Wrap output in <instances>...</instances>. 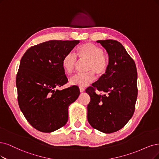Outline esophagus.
<instances>
[{
	"label": "esophagus",
	"mask_w": 159,
	"mask_h": 159,
	"mask_svg": "<svg viewBox=\"0 0 159 159\" xmlns=\"http://www.w3.org/2000/svg\"><path fill=\"white\" fill-rule=\"evenodd\" d=\"M79 90H80V92H83L84 91V89H83V88L80 87V88H79Z\"/></svg>",
	"instance_id": "34e87169"
}]
</instances>
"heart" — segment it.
Returning a JSON list of instances; mask_svg holds the SVG:
<instances>
[{"label":"heart","instance_id":"obj_1","mask_svg":"<svg viewBox=\"0 0 159 159\" xmlns=\"http://www.w3.org/2000/svg\"><path fill=\"white\" fill-rule=\"evenodd\" d=\"M76 53L80 61L88 62L86 67L88 73L72 76L69 80L70 84L85 87L94 80V73L99 77L106 74L109 66V59L100 47L87 43L80 46ZM77 63L78 60L76 56L73 53H68L62 60V67L65 73L69 75H71Z\"/></svg>","mask_w":159,"mask_h":159}]
</instances>
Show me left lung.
Here are the masks:
<instances>
[{
	"instance_id": "obj_1",
	"label": "left lung",
	"mask_w": 159,
	"mask_h": 159,
	"mask_svg": "<svg viewBox=\"0 0 159 159\" xmlns=\"http://www.w3.org/2000/svg\"><path fill=\"white\" fill-rule=\"evenodd\" d=\"M97 43L107 52L109 66L106 74L86 90L90 97L87 118L93 128L110 134L124 127L133 116L138 73L136 63L120 43L111 39ZM96 90L103 93L97 95Z\"/></svg>"
}]
</instances>
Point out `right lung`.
Segmentation results:
<instances>
[{
	"label": "right lung",
	"instance_id": "1",
	"mask_svg": "<svg viewBox=\"0 0 159 159\" xmlns=\"http://www.w3.org/2000/svg\"><path fill=\"white\" fill-rule=\"evenodd\" d=\"M79 40H49L29 48L16 75L17 101L27 120L43 132H52L68 120V107L78 98V86L59 90L68 81L62 60Z\"/></svg>",
	"mask_w": 159,
	"mask_h": 159
}]
</instances>
